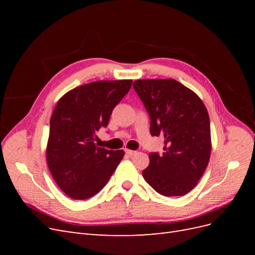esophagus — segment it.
I'll list each match as a JSON object with an SVG mask.
<instances>
[{
  "label": "esophagus",
  "instance_id": "34e87169",
  "mask_svg": "<svg viewBox=\"0 0 255 255\" xmlns=\"http://www.w3.org/2000/svg\"><path fill=\"white\" fill-rule=\"evenodd\" d=\"M126 153L127 154H128V155H135V154L137 153V151H133V150H128V149H126Z\"/></svg>",
  "mask_w": 255,
  "mask_h": 255
}]
</instances>
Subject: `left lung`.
I'll return each instance as SVG.
<instances>
[{
	"mask_svg": "<svg viewBox=\"0 0 255 255\" xmlns=\"http://www.w3.org/2000/svg\"><path fill=\"white\" fill-rule=\"evenodd\" d=\"M150 117L152 136L164 138V152H151L142 176L165 197L184 196L201 179L211 156L210 117L194 91L175 80L133 84Z\"/></svg>",
	"mask_w": 255,
	"mask_h": 255,
	"instance_id": "1",
	"label": "left lung"
}]
</instances>
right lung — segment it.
<instances>
[{
  "mask_svg": "<svg viewBox=\"0 0 255 255\" xmlns=\"http://www.w3.org/2000/svg\"><path fill=\"white\" fill-rule=\"evenodd\" d=\"M132 81H99L83 85L61 98L50 121L47 161L59 188L75 200L101 190L118 167L125 151L96 143V132L109 125L113 110Z\"/></svg>",
  "mask_w": 255,
  "mask_h": 255,
  "instance_id": "obj_1",
  "label": "right lung"
}]
</instances>
